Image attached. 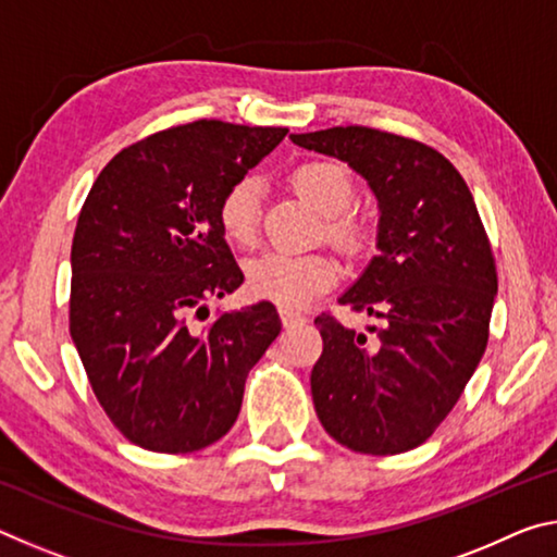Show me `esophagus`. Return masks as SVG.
Here are the masks:
<instances>
[{"label": "esophagus", "instance_id": "1", "mask_svg": "<svg viewBox=\"0 0 557 557\" xmlns=\"http://www.w3.org/2000/svg\"><path fill=\"white\" fill-rule=\"evenodd\" d=\"M280 319L285 326H297V324L307 322L305 314H299V312H295V309H287V307L280 309Z\"/></svg>", "mask_w": 557, "mask_h": 557}]
</instances>
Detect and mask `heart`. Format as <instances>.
<instances>
[{"mask_svg":"<svg viewBox=\"0 0 557 557\" xmlns=\"http://www.w3.org/2000/svg\"><path fill=\"white\" fill-rule=\"evenodd\" d=\"M289 184L309 206L324 215V235L346 252L361 250L363 225L344 213L354 201L351 174L336 162H307L289 174ZM258 178L243 176L225 188L219 203V223L225 238L235 245H252L260 231ZM338 280V262L329 252H280L270 250L252 258L245 268V282L252 297L270 299L295 309L332 289Z\"/></svg>","mask_w":557,"mask_h":557,"instance_id":"obj_1","label":"heart"}]
</instances>
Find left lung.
Here are the masks:
<instances>
[{
  "label": "left lung",
  "instance_id": "obj_1",
  "mask_svg": "<svg viewBox=\"0 0 557 557\" xmlns=\"http://www.w3.org/2000/svg\"><path fill=\"white\" fill-rule=\"evenodd\" d=\"M289 139L346 162L381 211L379 256L338 297L381 326L363 334L314 319L317 418L348 449L400 455L440 428L482 361L498 289L492 245L467 182L437 149L358 125Z\"/></svg>",
  "mask_w": 557,
  "mask_h": 557
}]
</instances>
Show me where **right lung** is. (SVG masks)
I'll list each match as a JSON object with an SVG mask.
<instances>
[{
  "mask_svg": "<svg viewBox=\"0 0 557 557\" xmlns=\"http://www.w3.org/2000/svg\"><path fill=\"white\" fill-rule=\"evenodd\" d=\"M285 127L196 120L122 149L83 203L71 248V336L98 403L132 445L186 455L240 412L245 379L280 334L258 301L211 324L209 301L243 285L223 238L225 188Z\"/></svg>",
  "mask_w": 557,
  "mask_h": 557,
  "instance_id": "1",
  "label": "right lung"
}]
</instances>
